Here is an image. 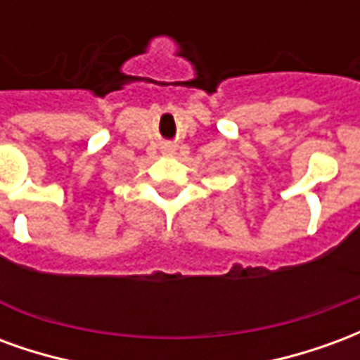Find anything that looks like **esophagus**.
Masks as SVG:
<instances>
[{
	"label": "esophagus",
	"mask_w": 360,
	"mask_h": 360,
	"mask_svg": "<svg viewBox=\"0 0 360 360\" xmlns=\"http://www.w3.org/2000/svg\"><path fill=\"white\" fill-rule=\"evenodd\" d=\"M162 154H165V156H173V154H175V146L167 142V144H164V146H162Z\"/></svg>",
	"instance_id": "esophagus-1"
}]
</instances>
